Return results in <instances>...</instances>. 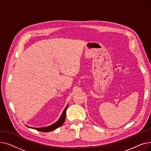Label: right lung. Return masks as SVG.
Masks as SVG:
<instances>
[{
	"instance_id": "1",
	"label": "right lung",
	"mask_w": 151,
	"mask_h": 151,
	"mask_svg": "<svg viewBox=\"0 0 151 151\" xmlns=\"http://www.w3.org/2000/svg\"><path fill=\"white\" fill-rule=\"evenodd\" d=\"M68 107V105L65 107V108L63 110V111L59 119L57 121L55 122V123H54L53 124L50 125V126H47L46 127H42V128H34V127H28L29 128H32V129H34L38 131H40V132H51L55 129H56L58 128H59V127H60L63 122L65 121V116H66V110L67 108Z\"/></svg>"
}]
</instances>
